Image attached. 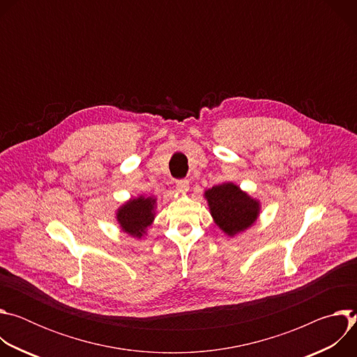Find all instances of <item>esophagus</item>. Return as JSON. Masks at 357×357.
I'll list each match as a JSON object with an SVG mask.
<instances>
[{"label":"esophagus","instance_id":"1","mask_svg":"<svg viewBox=\"0 0 357 357\" xmlns=\"http://www.w3.org/2000/svg\"><path fill=\"white\" fill-rule=\"evenodd\" d=\"M176 189L179 192H186L189 189V181L188 179H178L176 181Z\"/></svg>","mask_w":357,"mask_h":357}]
</instances>
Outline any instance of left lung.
I'll return each instance as SVG.
<instances>
[{
	"instance_id": "1",
	"label": "left lung",
	"mask_w": 357,
	"mask_h": 357,
	"mask_svg": "<svg viewBox=\"0 0 357 357\" xmlns=\"http://www.w3.org/2000/svg\"><path fill=\"white\" fill-rule=\"evenodd\" d=\"M216 225L229 236L251 226L259 215V203L233 183L213 186L205 193Z\"/></svg>"
}]
</instances>
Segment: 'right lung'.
I'll list each match as a JSON object with an SVG mask.
<instances>
[{
	"instance_id": "1",
	"label": "right lung",
	"mask_w": 357,
	"mask_h": 357,
	"mask_svg": "<svg viewBox=\"0 0 357 357\" xmlns=\"http://www.w3.org/2000/svg\"><path fill=\"white\" fill-rule=\"evenodd\" d=\"M154 203L155 199L152 197H138L130 200L124 205L117 215V219L123 230L131 236L141 237L144 230L154 220Z\"/></svg>"
}]
</instances>
